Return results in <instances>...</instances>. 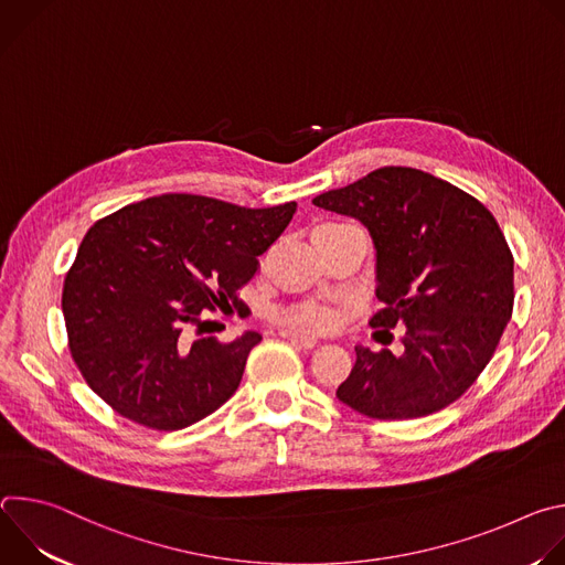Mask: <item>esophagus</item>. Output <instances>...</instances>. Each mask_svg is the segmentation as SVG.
Returning <instances> with one entry per match:
<instances>
[{
    "mask_svg": "<svg viewBox=\"0 0 565 565\" xmlns=\"http://www.w3.org/2000/svg\"><path fill=\"white\" fill-rule=\"evenodd\" d=\"M281 338H286V340H290V342H295L303 349H312L317 344V338L306 335V333H297V331H281Z\"/></svg>",
    "mask_w": 565,
    "mask_h": 565,
    "instance_id": "obj_1",
    "label": "esophagus"
}]
</instances>
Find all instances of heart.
Here are the masks:
<instances>
[{"label": "heart", "instance_id": "1", "mask_svg": "<svg viewBox=\"0 0 565 565\" xmlns=\"http://www.w3.org/2000/svg\"><path fill=\"white\" fill-rule=\"evenodd\" d=\"M324 225H333V223H324ZM319 225V227H324ZM281 321L290 329H303V331H319V329H327L331 327L333 315L315 303H303L297 308H290L286 312H281Z\"/></svg>", "mask_w": 565, "mask_h": 565}]
</instances>
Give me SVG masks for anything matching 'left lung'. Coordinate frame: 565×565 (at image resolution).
<instances>
[{
    "label": "left lung",
    "mask_w": 565,
    "mask_h": 565,
    "mask_svg": "<svg viewBox=\"0 0 565 565\" xmlns=\"http://www.w3.org/2000/svg\"><path fill=\"white\" fill-rule=\"evenodd\" d=\"M312 203L369 230L384 303L369 324L405 329L399 355L355 347L338 397L375 420L449 407L488 366L512 317L514 259L492 212L414 168H380Z\"/></svg>",
    "instance_id": "left-lung-1"
}]
</instances>
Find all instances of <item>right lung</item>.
<instances>
[{
    "label": "right lung",
    "mask_w": 565,
    "mask_h": 565,
    "mask_svg": "<svg viewBox=\"0 0 565 565\" xmlns=\"http://www.w3.org/2000/svg\"><path fill=\"white\" fill-rule=\"evenodd\" d=\"M295 210V201L253 210L160 194L89 227L64 279L62 312L73 362L116 414L177 431L232 397L262 335L205 338L201 312L246 306L241 286Z\"/></svg>",
    "instance_id": "add662e5"
}]
</instances>
